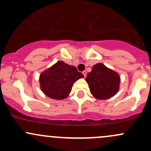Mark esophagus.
Segmentation results:
<instances>
[{
	"mask_svg": "<svg viewBox=\"0 0 151 151\" xmlns=\"http://www.w3.org/2000/svg\"><path fill=\"white\" fill-rule=\"evenodd\" d=\"M82 74H83V75H84V77H86V71H84V72H82Z\"/></svg>",
	"mask_w": 151,
	"mask_h": 151,
	"instance_id": "obj_1",
	"label": "esophagus"
}]
</instances>
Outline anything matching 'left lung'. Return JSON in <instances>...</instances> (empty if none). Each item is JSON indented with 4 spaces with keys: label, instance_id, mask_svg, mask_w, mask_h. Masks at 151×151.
I'll list each match as a JSON object with an SVG mask.
<instances>
[{
    "label": "left lung",
    "instance_id": "8db88e82",
    "mask_svg": "<svg viewBox=\"0 0 151 151\" xmlns=\"http://www.w3.org/2000/svg\"><path fill=\"white\" fill-rule=\"evenodd\" d=\"M90 92L96 99H108L119 91L120 76L101 63L93 65L86 78Z\"/></svg>",
    "mask_w": 151,
    "mask_h": 151
}]
</instances>
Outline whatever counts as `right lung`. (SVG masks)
<instances>
[{"instance_id": "obj_1", "label": "right lung", "mask_w": 151, "mask_h": 151, "mask_svg": "<svg viewBox=\"0 0 151 151\" xmlns=\"http://www.w3.org/2000/svg\"><path fill=\"white\" fill-rule=\"evenodd\" d=\"M83 77L75 67L58 61L40 74L39 81L40 89L46 96L61 100L69 96L74 83Z\"/></svg>"}]
</instances>
